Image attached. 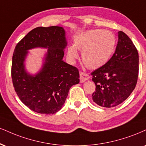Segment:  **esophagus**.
<instances>
[{
  "mask_svg": "<svg viewBox=\"0 0 146 146\" xmlns=\"http://www.w3.org/2000/svg\"><path fill=\"white\" fill-rule=\"evenodd\" d=\"M89 75L87 74V73H84V72H80V82L82 83V82H84L85 81L88 80L89 79Z\"/></svg>",
  "mask_w": 146,
  "mask_h": 146,
  "instance_id": "1",
  "label": "esophagus"
}]
</instances>
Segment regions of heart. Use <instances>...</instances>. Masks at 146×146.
<instances>
[{
  "label": "heart",
  "instance_id": "b5f03b06",
  "mask_svg": "<svg viewBox=\"0 0 146 146\" xmlns=\"http://www.w3.org/2000/svg\"><path fill=\"white\" fill-rule=\"evenodd\" d=\"M115 38L111 32L101 29L90 30L75 37L74 46L67 49L68 58L74 60L79 57L78 50L82 51L84 64L89 68L95 69L103 66L114 52Z\"/></svg>",
  "mask_w": 146,
  "mask_h": 146
}]
</instances>
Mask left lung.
Here are the masks:
<instances>
[{"mask_svg":"<svg viewBox=\"0 0 146 146\" xmlns=\"http://www.w3.org/2000/svg\"><path fill=\"white\" fill-rule=\"evenodd\" d=\"M139 54L127 35L118 32L115 53L103 66L91 73L96 86L94 103L103 108H113L125 101L136 86Z\"/></svg>","mask_w":146,"mask_h":146,"instance_id":"obj_1","label":"left lung"}]
</instances>
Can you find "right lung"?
I'll list each match as a JSON object with an SVG mask.
<instances>
[{
	"label": "right lung",
	"mask_w": 146,
	"mask_h": 146,
	"mask_svg": "<svg viewBox=\"0 0 146 146\" xmlns=\"http://www.w3.org/2000/svg\"><path fill=\"white\" fill-rule=\"evenodd\" d=\"M65 33L60 26L37 27L17 43L12 58L11 78L17 95L30 110L53 114L64 105L70 88L80 82L78 68L62 60L66 45ZM36 46L48 48L42 71L31 76L24 70L26 50Z\"/></svg>",
	"instance_id": "1"
}]
</instances>
